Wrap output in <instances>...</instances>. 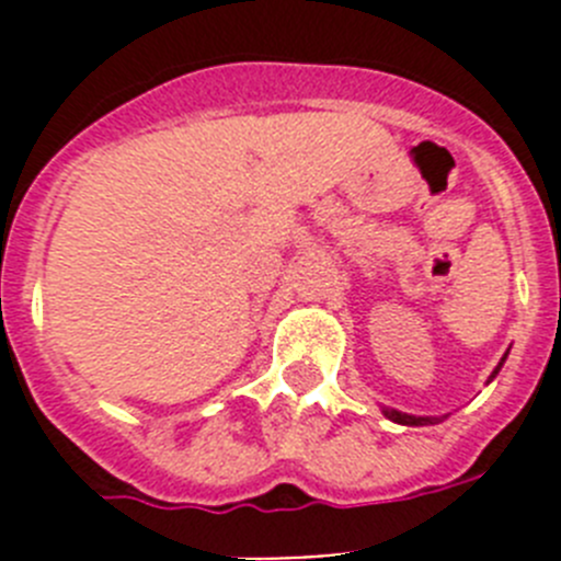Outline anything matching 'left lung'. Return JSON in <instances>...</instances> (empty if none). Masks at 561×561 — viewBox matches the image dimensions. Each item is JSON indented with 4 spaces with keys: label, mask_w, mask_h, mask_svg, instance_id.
Instances as JSON below:
<instances>
[{
    "label": "left lung",
    "mask_w": 561,
    "mask_h": 561,
    "mask_svg": "<svg viewBox=\"0 0 561 561\" xmlns=\"http://www.w3.org/2000/svg\"><path fill=\"white\" fill-rule=\"evenodd\" d=\"M505 356H508V354H505ZM505 356H503V359H500L497 368L492 370V376H489V381H492L494 376L500 374V368H503ZM381 413L388 415L390 421H396V424H404V427H424V424H438V421L447 419V415H410V413H401V410H393V408H381Z\"/></svg>",
    "instance_id": "8db88e82"
}]
</instances>
